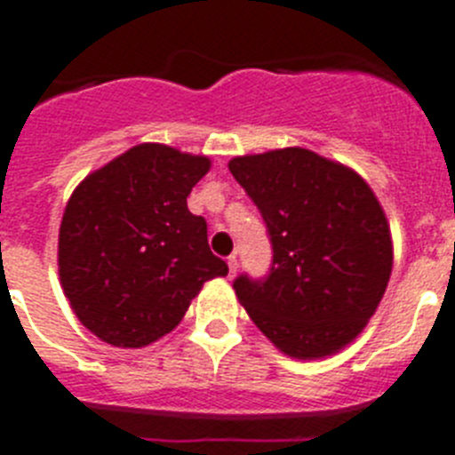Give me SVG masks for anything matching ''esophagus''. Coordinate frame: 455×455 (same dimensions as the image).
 Returning a JSON list of instances; mask_svg holds the SVG:
<instances>
[{
    "instance_id": "34e87169",
    "label": "esophagus",
    "mask_w": 455,
    "mask_h": 455,
    "mask_svg": "<svg viewBox=\"0 0 455 455\" xmlns=\"http://www.w3.org/2000/svg\"><path fill=\"white\" fill-rule=\"evenodd\" d=\"M228 268H230V277H235L236 268H239V259H236V255L228 257Z\"/></svg>"
}]
</instances>
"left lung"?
Instances as JSON below:
<instances>
[{
    "label": "left lung",
    "mask_w": 455,
    "mask_h": 455,
    "mask_svg": "<svg viewBox=\"0 0 455 455\" xmlns=\"http://www.w3.org/2000/svg\"><path fill=\"white\" fill-rule=\"evenodd\" d=\"M228 166L259 209L273 251L267 275L241 273L232 283L252 323L299 360L347 347L392 273L389 225L369 184L305 148L235 156Z\"/></svg>",
    "instance_id": "left-lung-1"
}]
</instances>
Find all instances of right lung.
I'll use <instances>...</instances> for the list:
<instances>
[{"label":"right lung","mask_w":455,"mask_h":455,"mask_svg":"<svg viewBox=\"0 0 455 455\" xmlns=\"http://www.w3.org/2000/svg\"><path fill=\"white\" fill-rule=\"evenodd\" d=\"M207 171V156L143 143L75 188L59 232V275L92 335L148 347L182 321L207 280L228 273L209 251L207 220L187 207Z\"/></svg>","instance_id":"obj_1"}]
</instances>
